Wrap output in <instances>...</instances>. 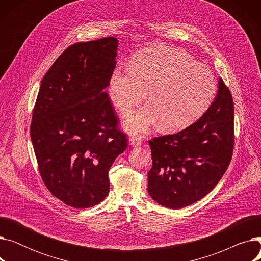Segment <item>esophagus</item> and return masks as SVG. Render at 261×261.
I'll list each match as a JSON object with an SVG mask.
<instances>
[{
	"label": "esophagus",
	"instance_id": "esophagus-1",
	"mask_svg": "<svg viewBox=\"0 0 261 261\" xmlns=\"http://www.w3.org/2000/svg\"><path fill=\"white\" fill-rule=\"evenodd\" d=\"M129 142H130V144L132 146H140L142 144V142H143L142 135H140V134H133V135H131L130 139H129Z\"/></svg>",
	"mask_w": 261,
	"mask_h": 261
}]
</instances>
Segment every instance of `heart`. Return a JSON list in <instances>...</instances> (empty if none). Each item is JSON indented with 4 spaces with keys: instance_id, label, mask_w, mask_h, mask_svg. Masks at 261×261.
I'll use <instances>...</instances> for the list:
<instances>
[{
    "instance_id": "1",
    "label": "heart",
    "mask_w": 261,
    "mask_h": 261,
    "mask_svg": "<svg viewBox=\"0 0 261 261\" xmlns=\"http://www.w3.org/2000/svg\"><path fill=\"white\" fill-rule=\"evenodd\" d=\"M149 89L150 105L126 118L131 131H144L158 120L165 130L189 125L211 105L216 80L206 65L172 47L135 54L130 67L115 68L110 78V97L122 114L142 102Z\"/></svg>"
}]
</instances>
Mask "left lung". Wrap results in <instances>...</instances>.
Instances as JSON below:
<instances>
[{
  "mask_svg": "<svg viewBox=\"0 0 261 261\" xmlns=\"http://www.w3.org/2000/svg\"><path fill=\"white\" fill-rule=\"evenodd\" d=\"M234 144V101L220 78L215 100L199 120L180 132L149 141L150 197L173 210L201 200L221 180Z\"/></svg>",
  "mask_w": 261,
  "mask_h": 261,
  "instance_id": "8db88e82",
  "label": "left lung"
}]
</instances>
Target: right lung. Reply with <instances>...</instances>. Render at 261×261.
Listing matches in <instances>:
<instances>
[{
    "mask_svg": "<svg viewBox=\"0 0 261 261\" xmlns=\"http://www.w3.org/2000/svg\"><path fill=\"white\" fill-rule=\"evenodd\" d=\"M118 41L107 37L68 46L41 82L31 138L46 188L64 204L87 208L109 194V170L128 147L105 91Z\"/></svg>",
    "mask_w": 261,
    "mask_h": 261,
    "instance_id": "1",
    "label": "right lung"
}]
</instances>
